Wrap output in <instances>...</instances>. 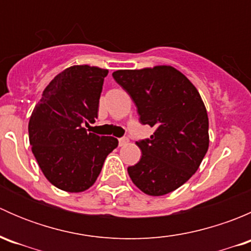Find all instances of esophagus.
<instances>
[{
    "mask_svg": "<svg viewBox=\"0 0 251 251\" xmlns=\"http://www.w3.org/2000/svg\"><path fill=\"white\" fill-rule=\"evenodd\" d=\"M127 142H128V138H127V137H121V138H119V146H120V147L125 146V144L127 143Z\"/></svg>",
    "mask_w": 251,
    "mask_h": 251,
    "instance_id": "34e87169",
    "label": "esophagus"
}]
</instances>
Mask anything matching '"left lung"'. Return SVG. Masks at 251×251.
<instances>
[{"label":"left lung","mask_w":251,"mask_h":251,"mask_svg":"<svg viewBox=\"0 0 251 251\" xmlns=\"http://www.w3.org/2000/svg\"><path fill=\"white\" fill-rule=\"evenodd\" d=\"M113 77L131 97L142 125L155 128L136 142L142 156L127 173L148 196H164L186 183L209 148V119L201 95L169 65L118 70Z\"/></svg>","instance_id":"obj_1"}]
</instances>
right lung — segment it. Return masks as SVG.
Instances as JSON below:
<instances>
[{
	"instance_id": "right-lung-1",
	"label": "right lung",
	"mask_w": 251,
	"mask_h": 251,
	"mask_svg": "<svg viewBox=\"0 0 251 251\" xmlns=\"http://www.w3.org/2000/svg\"><path fill=\"white\" fill-rule=\"evenodd\" d=\"M108 70L74 65L45 88L29 121V141L40 169L53 186L83 192L100 174L105 158L118 147L114 137L83 128L95 123ZM90 126V125H88Z\"/></svg>"
}]
</instances>
